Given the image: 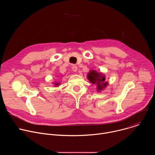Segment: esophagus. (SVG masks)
<instances>
[{
  "instance_id": "34e87169",
  "label": "esophagus",
  "mask_w": 155,
  "mask_h": 155,
  "mask_svg": "<svg viewBox=\"0 0 155 155\" xmlns=\"http://www.w3.org/2000/svg\"><path fill=\"white\" fill-rule=\"evenodd\" d=\"M72 70L74 72H77V67L76 65H73L72 66Z\"/></svg>"
}]
</instances>
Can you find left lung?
Masks as SVG:
<instances>
[{
	"label": "left lung",
	"instance_id": "left-lung-1",
	"mask_svg": "<svg viewBox=\"0 0 155 155\" xmlns=\"http://www.w3.org/2000/svg\"><path fill=\"white\" fill-rule=\"evenodd\" d=\"M87 78L93 84L97 86V91H100L108 85V83L105 81V77L102 73L92 70L87 74Z\"/></svg>",
	"mask_w": 155,
	"mask_h": 155
}]
</instances>
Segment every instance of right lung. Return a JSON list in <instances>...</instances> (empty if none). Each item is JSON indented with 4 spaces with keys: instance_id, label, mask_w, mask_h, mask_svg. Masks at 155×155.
Returning <instances> with one entry per match:
<instances>
[{
    "instance_id": "1",
    "label": "right lung",
    "mask_w": 155,
    "mask_h": 155,
    "mask_svg": "<svg viewBox=\"0 0 155 155\" xmlns=\"http://www.w3.org/2000/svg\"><path fill=\"white\" fill-rule=\"evenodd\" d=\"M54 86H55V87H56V86H59V83H58V82H56V83H54Z\"/></svg>"
}]
</instances>
